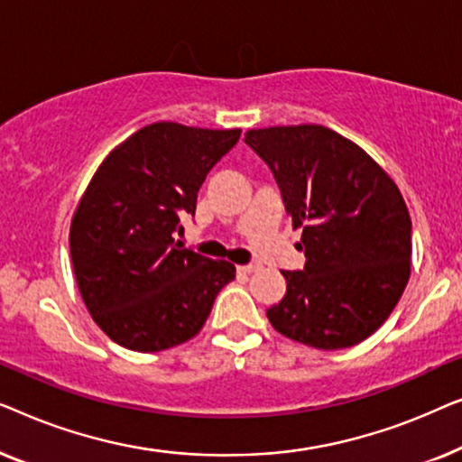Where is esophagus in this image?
<instances>
[{"mask_svg": "<svg viewBox=\"0 0 462 462\" xmlns=\"http://www.w3.org/2000/svg\"><path fill=\"white\" fill-rule=\"evenodd\" d=\"M258 264H239L237 271L239 273H252V271H256Z\"/></svg>", "mask_w": 462, "mask_h": 462, "instance_id": "34e87169", "label": "esophagus"}]
</instances>
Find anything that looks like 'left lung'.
I'll return each mask as SVG.
<instances>
[{"mask_svg": "<svg viewBox=\"0 0 462 462\" xmlns=\"http://www.w3.org/2000/svg\"><path fill=\"white\" fill-rule=\"evenodd\" d=\"M245 144L282 191L305 269L282 271L286 294L267 309L283 337L334 351L368 338L402 299L412 223L391 176L349 138L318 124L248 130Z\"/></svg>", "mask_w": 462, "mask_h": 462, "instance_id": "obj_1", "label": "left lung"}]
</instances>
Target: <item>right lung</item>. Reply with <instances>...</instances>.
Returning <instances> with one entry per match:
<instances>
[{"label":"right lung","mask_w":462,"mask_h":462,"mask_svg":"<svg viewBox=\"0 0 462 462\" xmlns=\"http://www.w3.org/2000/svg\"><path fill=\"white\" fill-rule=\"evenodd\" d=\"M239 134L157 122L117 144L92 176L69 245L81 299L113 343L141 353L187 343L236 277L231 263L182 248L174 233Z\"/></svg>","instance_id":"right-lung-1"}]
</instances>
